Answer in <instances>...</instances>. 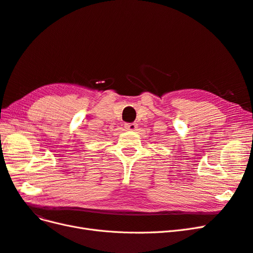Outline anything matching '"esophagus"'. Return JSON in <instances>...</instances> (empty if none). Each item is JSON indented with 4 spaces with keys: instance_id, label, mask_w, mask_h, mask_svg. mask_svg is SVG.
<instances>
[{
    "instance_id": "obj_1",
    "label": "esophagus",
    "mask_w": 253,
    "mask_h": 253,
    "mask_svg": "<svg viewBox=\"0 0 253 253\" xmlns=\"http://www.w3.org/2000/svg\"><path fill=\"white\" fill-rule=\"evenodd\" d=\"M125 127L128 129V131H135V129L138 127V125H137L136 122H132V124H126Z\"/></svg>"
}]
</instances>
